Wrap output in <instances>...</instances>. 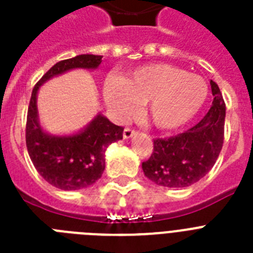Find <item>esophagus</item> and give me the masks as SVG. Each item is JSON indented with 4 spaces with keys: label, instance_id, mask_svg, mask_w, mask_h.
I'll return each instance as SVG.
<instances>
[{
    "label": "esophagus",
    "instance_id": "1",
    "mask_svg": "<svg viewBox=\"0 0 253 253\" xmlns=\"http://www.w3.org/2000/svg\"><path fill=\"white\" fill-rule=\"evenodd\" d=\"M132 135H135V130H134V128L126 127V128H125V131H123V138L128 139V138H131Z\"/></svg>",
    "mask_w": 253,
    "mask_h": 253
}]
</instances>
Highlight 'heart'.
Listing matches in <instances>:
<instances>
[{
  "label": "heart",
  "instance_id": "obj_1",
  "mask_svg": "<svg viewBox=\"0 0 253 253\" xmlns=\"http://www.w3.org/2000/svg\"><path fill=\"white\" fill-rule=\"evenodd\" d=\"M208 97L202 77L169 64L136 69L127 79H113L105 87L107 105L119 115L146 103L150 119L162 128L184 125L198 113Z\"/></svg>",
  "mask_w": 253,
  "mask_h": 253
}]
</instances>
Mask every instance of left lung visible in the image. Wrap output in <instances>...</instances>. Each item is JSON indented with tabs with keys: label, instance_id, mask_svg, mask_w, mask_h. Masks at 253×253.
<instances>
[{
	"label": "left lung",
	"instance_id": "8db88e82",
	"mask_svg": "<svg viewBox=\"0 0 253 253\" xmlns=\"http://www.w3.org/2000/svg\"><path fill=\"white\" fill-rule=\"evenodd\" d=\"M210 85L212 105L200 122L174 136L154 139V151L142 168L155 184L186 188L215 164L223 146L226 103L218 85L214 81Z\"/></svg>",
	"mask_w": 253,
	"mask_h": 253
}]
</instances>
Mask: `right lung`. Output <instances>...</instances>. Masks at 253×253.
<instances>
[{
  "label": "right lung",
  "mask_w": 253,
  "mask_h": 253,
  "mask_svg": "<svg viewBox=\"0 0 253 253\" xmlns=\"http://www.w3.org/2000/svg\"><path fill=\"white\" fill-rule=\"evenodd\" d=\"M102 56L79 55L61 60L43 75L34 86L27 110L26 146L30 159L39 174L48 184L63 190H79L94 184L105 169V150L123 138V127L117 126L102 115L72 136H51L38 122L37 93L44 81L73 68H97Z\"/></svg>",
  "instance_id": "right-lung-1"
}]
</instances>
